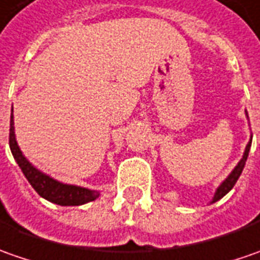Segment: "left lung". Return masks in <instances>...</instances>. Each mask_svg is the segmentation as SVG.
Returning a JSON list of instances; mask_svg holds the SVG:
<instances>
[{"label":"left lung","instance_id":"8db88e82","mask_svg":"<svg viewBox=\"0 0 260 260\" xmlns=\"http://www.w3.org/2000/svg\"><path fill=\"white\" fill-rule=\"evenodd\" d=\"M250 145H252V139L249 141V144H247L246 149H245V154H243V158L240 159V162L237 164L236 168L232 171V174L229 175L228 178L223 181V184L220 185L219 188H217V191H216V194H214V199H213V202L211 203H216L217 200H220V199H223L226 194H228L233 187H235V184H236V181L239 180V177H240V174H242V171H243V168H245V164H246V159H247V155H249V149H250Z\"/></svg>","mask_w":260,"mask_h":260}]
</instances>
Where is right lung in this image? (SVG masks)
I'll list each match as a JSON object with an SVG mask.
<instances>
[{"mask_svg":"<svg viewBox=\"0 0 260 260\" xmlns=\"http://www.w3.org/2000/svg\"><path fill=\"white\" fill-rule=\"evenodd\" d=\"M10 148H11L14 159L20 166L25 178L28 180V183L31 184L32 188L39 192L43 199L54 203V204H58V206H80L85 203L93 202L99 197V191L87 190V188L77 187V185H68V184L58 183L56 180L50 178L49 175L43 174L39 170H36L25 159L23 152L20 151V148L17 145L15 135H14L13 113H11V121H10Z\"/></svg>","mask_w":260,"mask_h":260,"instance_id":"obj_1","label":"right lung"}]
</instances>
